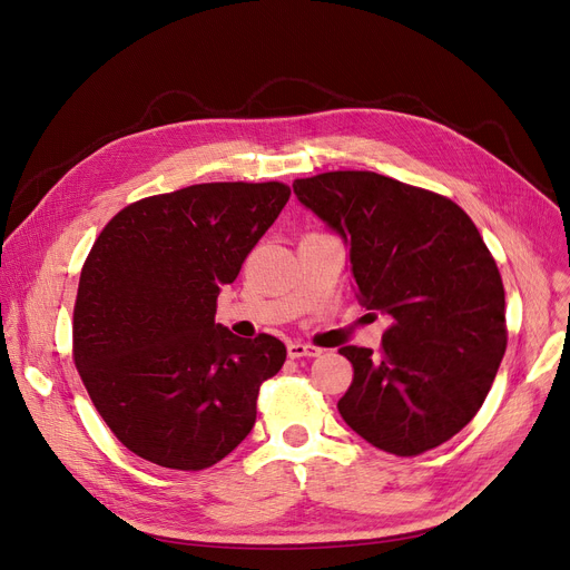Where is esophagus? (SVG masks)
<instances>
[{
    "instance_id": "esophagus-1",
    "label": "esophagus",
    "mask_w": 570,
    "mask_h": 570,
    "mask_svg": "<svg viewBox=\"0 0 570 570\" xmlns=\"http://www.w3.org/2000/svg\"><path fill=\"white\" fill-rule=\"evenodd\" d=\"M286 352L291 358H301V356H318L321 350L318 346H312V344H303V342H291L286 346Z\"/></svg>"
}]
</instances>
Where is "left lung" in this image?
I'll return each mask as SVG.
<instances>
[{"label": "left lung", "mask_w": 570, "mask_h": 570, "mask_svg": "<svg viewBox=\"0 0 570 570\" xmlns=\"http://www.w3.org/2000/svg\"><path fill=\"white\" fill-rule=\"evenodd\" d=\"M298 203L350 249L356 298L391 326L382 350L346 344L354 382L337 410L375 448L414 456L482 407L505 354V291L468 214L375 171L295 179Z\"/></svg>", "instance_id": "1"}]
</instances>
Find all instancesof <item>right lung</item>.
Wrapping results in <instances>:
<instances>
[{"label":"right lung","mask_w":570,"mask_h":570,"mask_svg":"<svg viewBox=\"0 0 570 570\" xmlns=\"http://www.w3.org/2000/svg\"><path fill=\"white\" fill-rule=\"evenodd\" d=\"M291 188L197 184L118 212L81 269L73 363L92 405L137 456L203 470L256 424L282 340L214 324L220 286L275 224Z\"/></svg>","instance_id":"right-lung-1"}]
</instances>
